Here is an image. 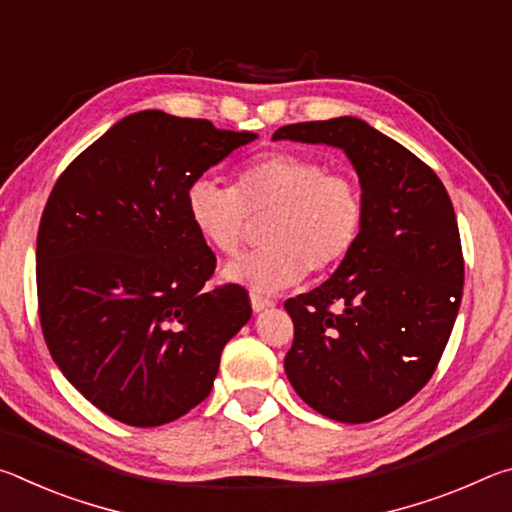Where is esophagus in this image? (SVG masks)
I'll list each match as a JSON object with an SVG mask.
<instances>
[{"label": "esophagus", "instance_id": "1", "mask_svg": "<svg viewBox=\"0 0 512 512\" xmlns=\"http://www.w3.org/2000/svg\"><path fill=\"white\" fill-rule=\"evenodd\" d=\"M250 307H253V311L255 314H259V311H264V309H268V307H273V302L271 300H266V298H262V296H250Z\"/></svg>", "mask_w": 512, "mask_h": 512}]
</instances>
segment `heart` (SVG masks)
Returning <instances> with one entry per match:
<instances>
[{"label": "heart", "instance_id": "b5f03b06", "mask_svg": "<svg viewBox=\"0 0 512 512\" xmlns=\"http://www.w3.org/2000/svg\"><path fill=\"white\" fill-rule=\"evenodd\" d=\"M187 216L214 253L237 255L262 221L257 253L221 271L225 282L271 296L302 275L327 273L352 253L363 225L357 183L329 173L325 162L298 153H268L235 173L232 187L198 178L187 189Z\"/></svg>", "mask_w": 512, "mask_h": 512}]
</instances>
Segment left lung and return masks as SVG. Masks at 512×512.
I'll use <instances>...</instances> for the list:
<instances>
[{"label":"left lung","mask_w":512,"mask_h":512,"mask_svg":"<svg viewBox=\"0 0 512 512\" xmlns=\"http://www.w3.org/2000/svg\"><path fill=\"white\" fill-rule=\"evenodd\" d=\"M273 140L334 146L359 176L352 253L320 287L284 302L296 329L284 370L325 418L372 422L427 384L452 334L465 273L454 205L427 164L363 119L282 126Z\"/></svg>","instance_id":"obj_1"}]
</instances>
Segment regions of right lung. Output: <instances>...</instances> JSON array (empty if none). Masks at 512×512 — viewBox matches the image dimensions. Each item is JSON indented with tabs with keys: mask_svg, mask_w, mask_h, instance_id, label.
Instances as JSON below:
<instances>
[{
	"mask_svg": "<svg viewBox=\"0 0 512 512\" xmlns=\"http://www.w3.org/2000/svg\"><path fill=\"white\" fill-rule=\"evenodd\" d=\"M207 119L142 110L65 169L36 248L40 325L65 379L110 418L160 427L212 391L221 352L253 309L187 216V189L255 142Z\"/></svg>",
	"mask_w": 512,
	"mask_h": 512,
	"instance_id": "add662e5",
	"label": "right lung"
}]
</instances>
